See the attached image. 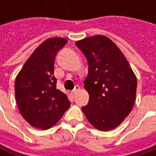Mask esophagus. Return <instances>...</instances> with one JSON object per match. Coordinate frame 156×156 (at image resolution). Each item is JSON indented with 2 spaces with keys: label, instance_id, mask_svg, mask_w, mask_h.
Segmentation results:
<instances>
[{
  "label": "esophagus",
  "instance_id": "esophagus-1",
  "mask_svg": "<svg viewBox=\"0 0 156 156\" xmlns=\"http://www.w3.org/2000/svg\"><path fill=\"white\" fill-rule=\"evenodd\" d=\"M79 89H80L79 86H76V87H75V88H74L71 92H72V94H73V95H75V94H77L78 91H79Z\"/></svg>",
  "mask_w": 156,
  "mask_h": 156
}]
</instances>
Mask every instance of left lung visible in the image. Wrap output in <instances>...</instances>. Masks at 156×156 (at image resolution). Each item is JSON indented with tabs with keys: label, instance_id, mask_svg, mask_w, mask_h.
Listing matches in <instances>:
<instances>
[{
	"label": "left lung",
	"instance_id": "8db88e82",
	"mask_svg": "<svg viewBox=\"0 0 156 156\" xmlns=\"http://www.w3.org/2000/svg\"><path fill=\"white\" fill-rule=\"evenodd\" d=\"M87 60L85 88L89 94L82 107L97 129L108 131L129 115L136 101V78L124 54L106 36L98 35L76 42Z\"/></svg>",
	"mask_w": 156,
	"mask_h": 156
}]
</instances>
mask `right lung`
Here are the masks:
<instances>
[{
    "instance_id": "obj_1",
    "label": "right lung",
    "mask_w": 156,
    "mask_h": 156,
    "mask_svg": "<svg viewBox=\"0 0 156 156\" xmlns=\"http://www.w3.org/2000/svg\"><path fill=\"white\" fill-rule=\"evenodd\" d=\"M63 38L48 39L28 58L15 80L16 102L24 119L32 126L48 129L69 108L68 97L57 88L54 63L66 45Z\"/></svg>"
}]
</instances>
